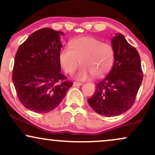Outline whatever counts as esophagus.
Wrapping results in <instances>:
<instances>
[{"mask_svg": "<svg viewBox=\"0 0 155 155\" xmlns=\"http://www.w3.org/2000/svg\"><path fill=\"white\" fill-rule=\"evenodd\" d=\"M73 85L75 87H77V86H81L82 85V83H80V82H76V81H75V82H74V84H73Z\"/></svg>", "mask_w": 155, "mask_h": 155, "instance_id": "1", "label": "esophagus"}]
</instances>
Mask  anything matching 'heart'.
<instances>
[{"mask_svg": "<svg viewBox=\"0 0 155 155\" xmlns=\"http://www.w3.org/2000/svg\"><path fill=\"white\" fill-rule=\"evenodd\" d=\"M114 59L115 51L111 44L92 36L73 39L70 49L63 47L58 54L60 66L66 74H72L79 63L82 65L76 74L79 80H86L93 75H106L113 66Z\"/></svg>", "mask_w": 155, "mask_h": 155, "instance_id": "heart-1", "label": "heart"}]
</instances>
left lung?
I'll return each mask as SVG.
<instances>
[{"mask_svg":"<svg viewBox=\"0 0 155 155\" xmlns=\"http://www.w3.org/2000/svg\"><path fill=\"white\" fill-rule=\"evenodd\" d=\"M115 59L111 71L95 85V93L87 99L94 111L105 117H114L132 107L143 80L140 55L124 35L111 39Z\"/></svg>","mask_w":155,"mask_h":155,"instance_id":"obj_1","label":"left lung"}]
</instances>
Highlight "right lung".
<instances>
[{"mask_svg":"<svg viewBox=\"0 0 155 155\" xmlns=\"http://www.w3.org/2000/svg\"><path fill=\"white\" fill-rule=\"evenodd\" d=\"M61 31L45 28L34 32L15 55L12 81L19 101L28 109L47 113L59 105L72 86L60 73Z\"/></svg>","mask_w":155,"mask_h":155,"instance_id":"obj_1","label":"right lung"}]
</instances>
